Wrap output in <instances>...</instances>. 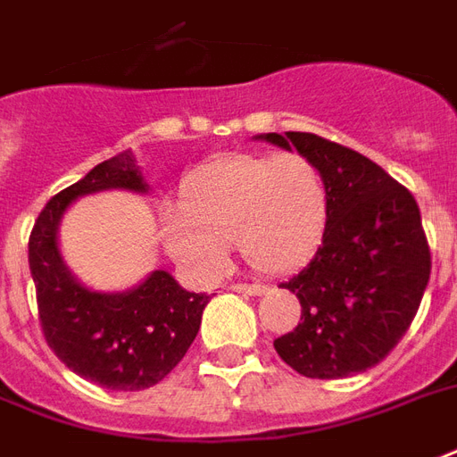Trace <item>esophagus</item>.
Masks as SVG:
<instances>
[{
    "instance_id": "esophagus-1",
    "label": "esophagus",
    "mask_w": 457,
    "mask_h": 457,
    "mask_svg": "<svg viewBox=\"0 0 457 457\" xmlns=\"http://www.w3.org/2000/svg\"><path fill=\"white\" fill-rule=\"evenodd\" d=\"M231 289L245 294V296H260V294H265L267 287L265 284H231Z\"/></svg>"
}]
</instances>
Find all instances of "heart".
<instances>
[{
    "label": "heart",
    "mask_w": 457,
    "mask_h": 457,
    "mask_svg": "<svg viewBox=\"0 0 457 457\" xmlns=\"http://www.w3.org/2000/svg\"><path fill=\"white\" fill-rule=\"evenodd\" d=\"M328 221V187L303 154H231L197 168L183 204L161 212L170 255L202 277H219L236 238L262 272H289L306 260Z\"/></svg>",
    "instance_id": "obj_1"
}]
</instances>
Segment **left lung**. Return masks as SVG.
I'll return each instance as SVG.
<instances>
[{
  "label": "left lung",
  "mask_w": 457,
  "mask_h": 457,
  "mask_svg": "<svg viewBox=\"0 0 457 457\" xmlns=\"http://www.w3.org/2000/svg\"><path fill=\"white\" fill-rule=\"evenodd\" d=\"M255 139L296 149L328 187L322 243L281 289L301 301V322L274 339L306 378H346L386 359L410 330L431 274V253L411 192L354 149L311 132Z\"/></svg>",
  "instance_id": "8db88e82"
}]
</instances>
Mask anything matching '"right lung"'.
I'll return each instance as SVG.
<instances>
[{
  "label": "right lung",
  "mask_w": 457,
  "mask_h": 457,
  "mask_svg": "<svg viewBox=\"0 0 457 457\" xmlns=\"http://www.w3.org/2000/svg\"><path fill=\"white\" fill-rule=\"evenodd\" d=\"M101 190L146 192L132 151H122L54 195L29 238L30 277L47 345L67 369L108 390H144L176 369L197 337L207 294L185 291L166 270H154L129 291L84 287L64 265L57 228L67 207Z\"/></svg>",
  "instance_id": "1"
}]
</instances>
